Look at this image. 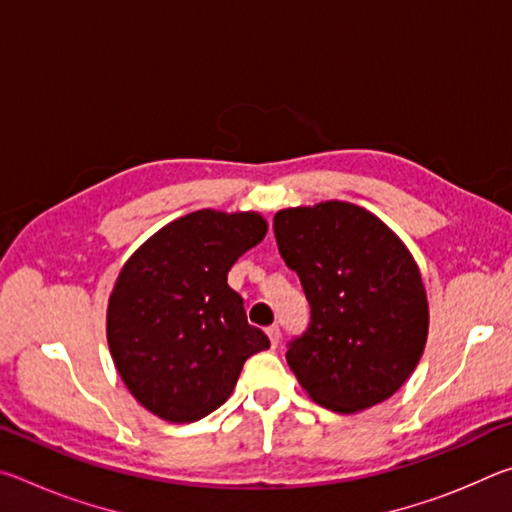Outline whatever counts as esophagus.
<instances>
[{"mask_svg": "<svg viewBox=\"0 0 512 512\" xmlns=\"http://www.w3.org/2000/svg\"><path fill=\"white\" fill-rule=\"evenodd\" d=\"M266 334H268V341H271L273 348H277V343H280V327L271 325V327L266 329Z\"/></svg>", "mask_w": 512, "mask_h": 512, "instance_id": "esophagus-1", "label": "esophagus"}]
</instances>
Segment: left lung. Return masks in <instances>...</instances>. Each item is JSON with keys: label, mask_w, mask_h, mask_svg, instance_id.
<instances>
[{"label": "left lung", "mask_w": 512, "mask_h": 512, "mask_svg": "<svg viewBox=\"0 0 512 512\" xmlns=\"http://www.w3.org/2000/svg\"><path fill=\"white\" fill-rule=\"evenodd\" d=\"M273 230L311 309L287 345L300 386L339 413L388 400L418 366L429 329L409 250L375 214L341 201L280 210Z\"/></svg>", "instance_id": "left-lung-1"}]
</instances>
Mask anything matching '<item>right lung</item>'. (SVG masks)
I'll return each instance as SVG.
<instances>
[{"label":"right lung","mask_w":512,"mask_h":512,"mask_svg":"<svg viewBox=\"0 0 512 512\" xmlns=\"http://www.w3.org/2000/svg\"><path fill=\"white\" fill-rule=\"evenodd\" d=\"M264 235L255 212L198 210L164 225L121 268L108 302L110 354L158 418H205L235 391L246 359L271 348L228 287L232 264Z\"/></svg>","instance_id":"obj_1"}]
</instances>
